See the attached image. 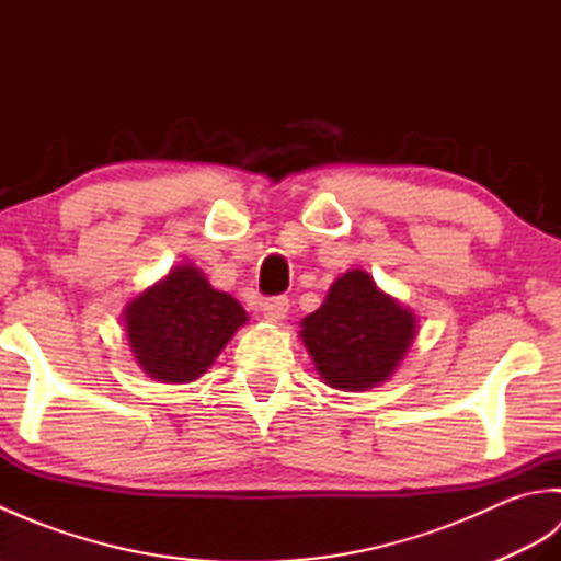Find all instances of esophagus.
<instances>
[{
  "instance_id": "1",
  "label": "esophagus",
  "mask_w": 561,
  "mask_h": 561,
  "mask_svg": "<svg viewBox=\"0 0 561 561\" xmlns=\"http://www.w3.org/2000/svg\"><path fill=\"white\" fill-rule=\"evenodd\" d=\"M262 313H265L267 320L279 323V320H284L289 313V299H287V296H272V299L262 304Z\"/></svg>"
}]
</instances>
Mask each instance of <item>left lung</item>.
<instances>
[{"instance_id": "left-lung-1", "label": "left lung", "mask_w": 561, "mask_h": 561, "mask_svg": "<svg viewBox=\"0 0 561 561\" xmlns=\"http://www.w3.org/2000/svg\"><path fill=\"white\" fill-rule=\"evenodd\" d=\"M301 340L316 371L337 390H368L396 374L416 335V318L364 270L332 284L323 306L301 320Z\"/></svg>"}]
</instances>
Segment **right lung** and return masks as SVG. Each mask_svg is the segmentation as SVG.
Listing matches in <instances>:
<instances>
[{
    "mask_svg": "<svg viewBox=\"0 0 561 561\" xmlns=\"http://www.w3.org/2000/svg\"><path fill=\"white\" fill-rule=\"evenodd\" d=\"M123 320L141 371L161 383H190L207 374L248 313L195 265H178L129 301Z\"/></svg>",
    "mask_w": 561,
    "mask_h": 561,
    "instance_id": "add662e5",
    "label": "right lung"
}]
</instances>
